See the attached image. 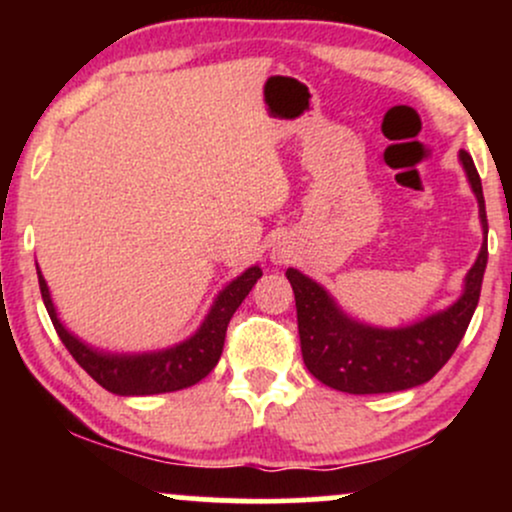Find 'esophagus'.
I'll return each instance as SVG.
<instances>
[{
	"label": "esophagus",
	"mask_w": 512,
	"mask_h": 512,
	"mask_svg": "<svg viewBox=\"0 0 512 512\" xmlns=\"http://www.w3.org/2000/svg\"><path fill=\"white\" fill-rule=\"evenodd\" d=\"M284 257H286V255H281V252H274V260H276V262H284Z\"/></svg>",
	"instance_id": "34e87169"
}]
</instances>
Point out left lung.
Here are the masks:
<instances>
[{"mask_svg":"<svg viewBox=\"0 0 512 512\" xmlns=\"http://www.w3.org/2000/svg\"><path fill=\"white\" fill-rule=\"evenodd\" d=\"M460 161L477 195L479 219L486 236L489 223H486L481 178L467 151H460ZM486 260H489V248L484 238L477 262L464 276L462 296L448 310H440L426 320L397 330H383L351 320L317 281L308 279L298 269H289L286 279L291 281L296 296L305 368L320 383L349 395H380V392H399L428 383L455 354L457 344L467 332L479 303Z\"/></svg>","mask_w":512,"mask_h":512,"instance_id":"left-lung-1","label":"left lung"}]
</instances>
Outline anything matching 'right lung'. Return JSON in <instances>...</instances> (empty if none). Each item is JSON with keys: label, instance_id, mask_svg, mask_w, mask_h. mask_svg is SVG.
Returning <instances> with one entry per match:
<instances>
[{"label": "right lung", "instance_id": "obj_1", "mask_svg": "<svg viewBox=\"0 0 512 512\" xmlns=\"http://www.w3.org/2000/svg\"><path fill=\"white\" fill-rule=\"evenodd\" d=\"M262 276L260 267L245 269L238 279L216 296L209 315L199 325V330L185 342L170 346L163 351H151V354H108L98 351L93 346L74 337L57 317L55 305H52L48 284L38 269V284L43 293V303L48 308V315L60 334L62 344L67 346L74 361L113 395L122 397H144V395H161V392L185 390V387L199 383L202 378L214 370L223 351V339H226L228 322L238 305L245 301V296L257 284Z\"/></svg>", "mask_w": 512, "mask_h": 512}]
</instances>
